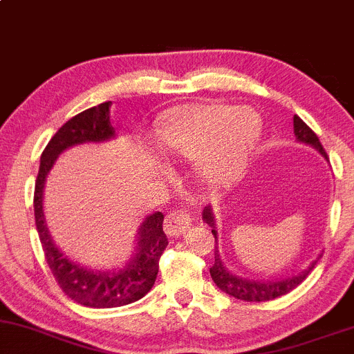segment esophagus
I'll list each match as a JSON object with an SVG mask.
<instances>
[{
    "mask_svg": "<svg viewBox=\"0 0 354 354\" xmlns=\"http://www.w3.org/2000/svg\"><path fill=\"white\" fill-rule=\"evenodd\" d=\"M192 216L185 211H174L167 216L165 231L170 236H180L191 227Z\"/></svg>",
    "mask_w": 354,
    "mask_h": 354,
    "instance_id": "esophagus-1",
    "label": "esophagus"
}]
</instances>
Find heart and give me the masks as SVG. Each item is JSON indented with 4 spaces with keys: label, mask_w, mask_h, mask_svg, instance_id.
Here are the masks:
<instances>
[{
    "label": "heart",
    "mask_w": 354,
    "mask_h": 354,
    "mask_svg": "<svg viewBox=\"0 0 354 354\" xmlns=\"http://www.w3.org/2000/svg\"><path fill=\"white\" fill-rule=\"evenodd\" d=\"M261 130L258 113L233 104H189L163 116L155 138L163 150L192 162L206 185H224L245 169Z\"/></svg>",
    "instance_id": "heart-1"
}]
</instances>
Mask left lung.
I'll return each instance as SVG.
<instances>
[{
	"mask_svg": "<svg viewBox=\"0 0 354 354\" xmlns=\"http://www.w3.org/2000/svg\"><path fill=\"white\" fill-rule=\"evenodd\" d=\"M294 133L297 142H302L306 143V145L314 147L315 150H317L319 153L328 160V153H326L324 148H322L317 135H315V133L310 130V128L307 127V124L304 123L297 115L294 116ZM203 221L207 223L209 226L212 227V234H214V243H216L214 265L209 268V272H211V277L212 280H214V283L221 288L224 294L231 295V297L234 299L246 300V302H265V300H273L280 297V295L288 294V292L294 290L297 285H300L307 279V275L313 272L315 263H317L319 258H321V254H319L309 267L304 268L302 272L297 273V275L282 277V279H272V280L243 279V277L234 275V273H231L230 270L224 267L221 254H219V250H218V230H216V219H214V214H212L211 206L204 207Z\"/></svg>",
	"mask_w": 354,
	"mask_h": 354,
	"instance_id": "left-lung-1",
	"label": "left lung"
}]
</instances>
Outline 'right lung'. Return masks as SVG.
Returning a JSON list of instances; mask_svg holds the SVG:
<instances>
[{
  "label": "right lung",
  "instance_id": "right-lung-1",
  "mask_svg": "<svg viewBox=\"0 0 354 354\" xmlns=\"http://www.w3.org/2000/svg\"><path fill=\"white\" fill-rule=\"evenodd\" d=\"M111 101L102 102L94 108L86 109L71 118L59 131L52 136L40 157V169L35 182V207L37 231L44 248L50 272L66 295L86 307L109 309L136 302L153 287L158 273V260L169 245L163 233V214L153 212L140 224L136 238L135 254L120 270H93L82 267L60 252L50 236L44 216V187L48 172L62 151L82 143H101L115 138V128L109 121Z\"/></svg>",
  "mask_w": 354,
  "mask_h": 354
}]
</instances>
